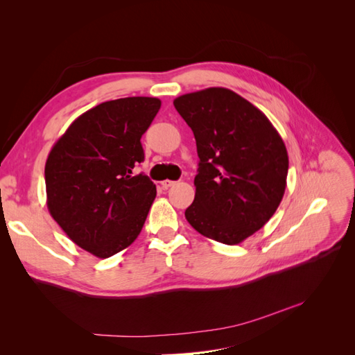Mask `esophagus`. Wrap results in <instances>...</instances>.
Instances as JSON below:
<instances>
[{
    "instance_id": "1",
    "label": "esophagus",
    "mask_w": 355,
    "mask_h": 355,
    "mask_svg": "<svg viewBox=\"0 0 355 355\" xmlns=\"http://www.w3.org/2000/svg\"><path fill=\"white\" fill-rule=\"evenodd\" d=\"M176 184V182L175 180H168V179H166V180H163V182H161V187H163L164 189H168L170 187H173Z\"/></svg>"
}]
</instances>
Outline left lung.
Listing matches in <instances>:
<instances>
[{
    "label": "left lung",
    "mask_w": 355,
    "mask_h": 355,
    "mask_svg": "<svg viewBox=\"0 0 355 355\" xmlns=\"http://www.w3.org/2000/svg\"><path fill=\"white\" fill-rule=\"evenodd\" d=\"M176 111L196 136L200 158L191 227L223 244H239L272 218L286 191L288 155L266 115L230 89L182 94Z\"/></svg>",
    "instance_id": "left-lung-1"
}]
</instances>
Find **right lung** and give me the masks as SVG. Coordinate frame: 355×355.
Here are the masks:
<instances>
[{
  "instance_id": "add662e5",
  "label": "right lung",
  "mask_w": 355,
  "mask_h": 355,
  "mask_svg": "<svg viewBox=\"0 0 355 355\" xmlns=\"http://www.w3.org/2000/svg\"><path fill=\"white\" fill-rule=\"evenodd\" d=\"M159 106V99L144 96L103 102L80 115L47 157L51 218L102 259L137 239L155 200L154 182L133 176V168L145 158L141 137Z\"/></svg>"
}]
</instances>
